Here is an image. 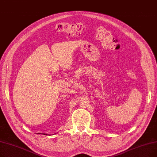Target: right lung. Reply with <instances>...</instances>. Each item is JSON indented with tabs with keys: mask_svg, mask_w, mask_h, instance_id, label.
<instances>
[{
	"mask_svg": "<svg viewBox=\"0 0 157 157\" xmlns=\"http://www.w3.org/2000/svg\"><path fill=\"white\" fill-rule=\"evenodd\" d=\"M44 135H45V133H44ZM46 135H47V134H46Z\"/></svg>",
	"mask_w": 157,
	"mask_h": 157,
	"instance_id": "right-lung-1",
	"label": "right lung"
}]
</instances>
